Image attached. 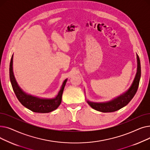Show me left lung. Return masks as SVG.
Instances as JSON below:
<instances>
[{"instance_id":"obj_1","label":"left lung","mask_w":150,"mask_h":150,"mask_svg":"<svg viewBox=\"0 0 150 150\" xmlns=\"http://www.w3.org/2000/svg\"><path fill=\"white\" fill-rule=\"evenodd\" d=\"M137 71L136 77L130 88L120 96L106 103H94L88 101V103L94 109L102 112H111L117 111L127 105L132 98L135 96L138 89L141 76V68L140 59L137 54Z\"/></svg>"}]
</instances>
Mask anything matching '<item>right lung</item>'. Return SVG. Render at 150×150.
<instances>
[{
    "label": "right lung",
    "mask_w": 150,
    "mask_h": 150,
    "mask_svg": "<svg viewBox=\"0 0 150 150\" xmlns=\"http://www.w3.org/2000/svg\"><path fill=\"white\" fill-rule=\"evenodd\" d=\"M13 54L11 57L10 64V78L15 95L21 103L30 111L35 112L48 113L57 109L61 103L62 92L67 79H66L63 82L58 96L54 98L43 99L28 95L22 91L15 80L13 72Z\"/></svg>",
    "instance_id": "obj_1"
}]
</instances>
